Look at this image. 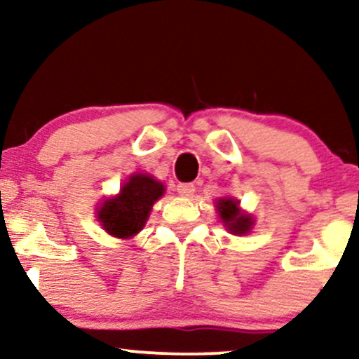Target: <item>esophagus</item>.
<instances>
[{"instance_id":"34e87169","label":"esophagus","mask_w":359,"mask_h":359,"mask_svg":"<svg viewBox=\"0 0 359 359\" xmlns=\"http://www.w3.org/2000/svg\"><path fill=\"white\" fill-rule=\"evenodd\" d=\"M177 192H179V196L182 197H191L194 192H196V185L192 182H187V184H179L177 185Z\"/></svg>"}]
</instances>
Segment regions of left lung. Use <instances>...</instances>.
Segmentation results:
<instances>
[{"instance_id": "8db88e82", "label": "left lung", "mask_w": 359, "mask_h": 359, "mask_svg": "<svg viewBox=\"0 0 359 359\" xmlns=\"http://www.w3.org/2000/svg\"><path fill=\"white\" fill-rule=\"evenodd\" d=\"M216 209L219 212V219L224 222L228 231L236 236L248 234L253 228L255 221L250 214L243 212L240 209V201L231 197H221L216 203Z\"/></svg>"}]
</instances>
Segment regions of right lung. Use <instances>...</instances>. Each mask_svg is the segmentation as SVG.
<instances>
[{
	"instance_id": "right-lung-1",
	"label": "right lung",
	"mask_w": 359,
	"mask_h": 359,
	"mask_svg": "<svg viewBox=\"0 0 359 359\" xmlns=\"http://www.w3.org/2000/svg\"><path fill=\"white\" fill-rule=\"evenodd\" d=\"M162 182L148 174H133L113 199H106L97 211V221L111 236L130 240L138 234L151 208L163 196Z\"/></svg>"
}]
</instances>
